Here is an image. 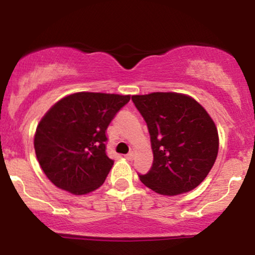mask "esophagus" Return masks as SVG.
Segmentation results:
<instances>
[{"mask_svg":"<svg viewBox=\"0 0 255 255\" xmlns=\"http://www.w3.org/2000/svg\"><path fill=\"white\" fill-rule=\"evenodd\" d=\"M126 158H127L128 160H131L134 158V153H133V152H129V153L126 154Z\"/></svg>","mask_w":255,"mask_h":255,"instance_id":"esophagus-1","label":"esophagus"}]
</instances>
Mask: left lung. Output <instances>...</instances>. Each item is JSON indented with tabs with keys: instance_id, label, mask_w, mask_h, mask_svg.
I'll use <instances>...</instances> for the list:
<instances>
[{
	"instance_id": "left-lung-1",
	"label": "left lung",
	"mask_w": 255,
	"mask_h": 255,
	"mask_svg": "<svg viewBox=\"0 0 255 255\" xmlns=\"http://www.w3.org/2000/svg\"><path fill=\"white\" fill-rule=\"evenodd\" d=\"M147 125L153 163L140 175L146 187L163 195H177L198 187L218 153V131L206 110L188 96L154 92L133 96Z\"/></svg>"
}]
</instances>
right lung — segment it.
I'll return each mask as SVG.
<instances>
[{
  "label": "right lung",
  "instance_id": "add662e5",
  "mask_svg": "<svg viewBox=\"0 0 255 255\" xmlns=\"http://www.w3.org/2000/svg\"><path fill=\"white\" fill-rule=\"evenodd\" d=\"M129 96L79 92L64 97L38 125L34 150L44 174L58 188L86 194L104 183L114 160L108 126Z\"/></svg>",
  "mask_w": 255,
  "mask_h": 255
}]
</instances>
